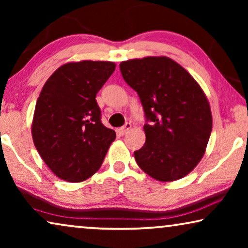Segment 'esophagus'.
<instances>
[{"label":"esophagus","mask_w":248,"mask_h":248,"mask_svg":"<svg viewBox=\"0 0 248 248\" xmlns=\"http://www.w3.org/2000/svg\"><path fill=\"white\" fill-rule=\"evenodd\" d=\"M131 127H132V124L131 123H126L123 127L118 128V133L122 134V135H124L125 133H127V132L131 130Z\"/></svg>","instance_id":"esophagus-1"}]
</instances>
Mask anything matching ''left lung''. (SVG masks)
Segmentation results:
<instances>
[{
    "label": "left lung",
    "instance_id": "obj_1",
    "mask_svg": "<svg viewBox=\"0 0 248 248\" xmlns=\"http://www.w3.org/2000/svg\"><path fill=\"white\" fill-rule=\"evenodd\" d=\"M120 69L150 122L143 126L144 145L134 151L139 167L160 182L183 178L201 161L211 134L212 115L205 93L169 57L124 61Z\"/></svg>",
    "mask_w": 248,
    "mask_h": 248
}]
</instances>
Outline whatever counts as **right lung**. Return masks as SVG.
I'll use <instances>...</instances> for the list:
<instances>
[{
	"instance_id": "obj_1",
	"label": "right lung",
	"mask_w": 248,
	"mask_h": 248,
	"mask_svg": "<svg viewBox=\"0 0 248 248\" xmlns=\"http://www.w3.org/2000/svg\"><path fill=\"white\" fill-rule=\"evenodd\" d=\"M115 67L105 61L70 62L44 84L33 113L32 140L44 162L63 181L91 177L116 138L101 123L96 101Z\"/></svg>"
}]
</instances>
